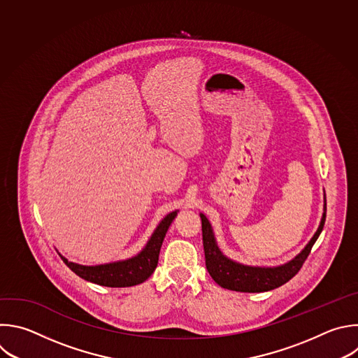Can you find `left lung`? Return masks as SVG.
Listing matches in <instances>:
<instances>
[{
	"mask_svg": "<svg viewBox=\"0 0 358 358\" xmlns=\"http://www.w3.org/2000/svg\"><path fill=\"white\" fill-rule=\"evenodd\" d=\"M202 220V241L205 252L206 270L213 281L222 288L237 291V292H266L275 289L288 282L302 267L308 259L312 246L317 241L323 230L326 220V195L323 198V215L317 230L312 236L308 245L298 253L292 260L275 267L248 266L234 262L224 256L217 246L216 237L210 222L203 213H199Z\"/></svg>",
	"mask_w": 358,
	"mask_h": 358,
	"instance_id": "obj_1",
	"label": "left lung"
}]
</instances>
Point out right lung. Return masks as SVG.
<instances>
[{"mask_svg": "<svg viewBox=\"0 0 358 358\" xmlns=\"http://www.w3.org/2000/svg\"><path fill=\"white\" fill-rule=\"evenodd\" d=\"M177 213L178 210H173L169 215H166L152 233L146 246L131 259L98 266H83L69 262L62 255L60 257L64 262V264L78 277L102 287L124 288L142 284L153 274V271L157 267L163 241Z\"/></svg>", "mask_w": 358, "mask_h": 358, "instance_id": "right-lung-1", "label": "right lung"}]
</instances>
